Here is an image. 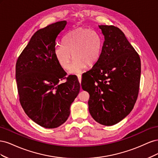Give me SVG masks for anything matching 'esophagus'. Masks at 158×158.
<instances>
[{
	"label": "esophagus",
	"instance_id": "34e87169",
	"mask_svg": "<svg viewBox=\"0 0 158 158\" xmlns=\"http://www.w3.org/2000/svg\"><path fill=\"white\" fill-rule=\"evenodd\" d=\"M78 80L81 85V81H82V76H81V75H78Z\"/></svg>",
	"mask_w": 158,
	"mask_h": 158
}]
</instances>
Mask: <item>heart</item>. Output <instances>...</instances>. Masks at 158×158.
I'll use <instances>...</instances> for the list:
<instances>
[{
  "label": "heart",
  "instance_id": "heart-1",
  "mask_svg": "<svg viewBox=\"0 0 158 158\" xmlns=\"http://www.w3.org/2000/svg\"><path fill=\"white\" fill-rule=\"evenodd\" d=\"M64 41V44L56 46L55 57L61 67L68 70L73 56L74 60L70 70V73L73 74L82 73L86 65H94L101 55L102 38L94 30L85 27L76 28L66 35Z\"/></svg>",
  "mask_w": 158,
  "mask_h": 158
}]
</instances>
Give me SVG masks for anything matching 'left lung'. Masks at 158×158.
Instances as JSON below:
<instances>
[{"label": "left lung", "mask_w": 158, "mask_h": 158, "mask_svg": "<svg viewBox=\"0 0 158 158\" xmlns=\"http://www.w3.org/2000/svg\"><path fill=\"white\" fill-rule=\"evenodd\" d=\"M104 35L101 55L86 72L82 88L89 94V112L106 126L118 123L131 112L139 92V55L124 33L114 26H99Z\"/></svg>", "instance_id": "8db88e82"}]
</instances>
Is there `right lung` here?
I'll use <instances>...</instances> for the list:
<instances>
[{"label":"right lung","mask_w":158,"mask_h":158,"mask_svg":"<svg viewBox=\"0 0 158 158\" xmlns=\"http://www.w3.org/2000/svg\"><path fill=\"white\" fill-rule=\"evenodd\" d=\"M57 22L37 31L18 56L16 80L19 100L27 115L47 128L59 127L70 115L80 92L77 77L66 73L55 55L56 41L66 25Z\"/></svg>","instance_id":"right-lung-1"}]
</instances>
